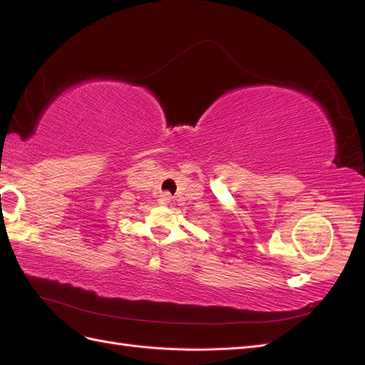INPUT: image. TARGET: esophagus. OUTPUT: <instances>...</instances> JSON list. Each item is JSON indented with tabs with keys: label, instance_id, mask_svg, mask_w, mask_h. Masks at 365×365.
Instances as JSON below:
<instances>
[{
	"label": "esophagus",
	"instance_id": "esophagus-1",
	"mask_svg": "<svg viewBox=\"0 0 365 365\" xmlns=\"http://www.w3.org/2000/svg\"><path fill=\"white\" fill-rule=\"evenodd\" d=\"M170 200H172V196H170L169 193H163V195H160L158 204H160V205H169V204H170Z\"/></svg>",
	"mask_w": 365,
	"mask_h": 365
}]
</instances>
